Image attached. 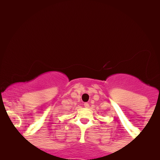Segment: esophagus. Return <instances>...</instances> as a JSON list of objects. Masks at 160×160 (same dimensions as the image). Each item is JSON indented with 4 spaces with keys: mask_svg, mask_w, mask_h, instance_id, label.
I'll use <instances>...</instances> for the list:
<instances>
[{
    "mask_svg": "<svg viewBox=\"0 0 160 160\" xmlns=\"http://www.w3.org/2000/svg\"><path fill=\"white\" fill-rule=\"evenodd\" d=\"M84 107H85L86 108H88L89 107V103H84Z\"/></svg>",
    "mask_w": 160,
    "mask_h": 160,
    "instance_id": "esophagus-1",
    "label": "esophagus"
}]
</instances>
